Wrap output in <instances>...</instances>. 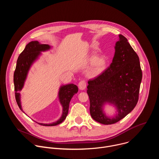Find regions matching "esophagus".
Listing matches in <instances>:
<instances>
[{
    "label": "esophagus",
    "mask_w": 159,
    "mask_h": 159,
    "mask_svg": "<svg viewBox=\"0 0 159 159\" xmlns=\"http://www.w3.org/2000/svg\"><path fill=\"white\" fill-rule=\"evenodd\" d=\"M79 88L80 90H84L86 88V82L85 80H81L79 83Z\"/></svg>",
    "instance_id": "obj_1"
}]
</instances>
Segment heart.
<instances>
[{"label": "heart", "mask_w": 159, "mask_h": 159, "mask_svg": "<svg viewBox=\"0 0 159 159\" xmlns=\"http://www.w3.org/2000/svg\"><path fill=\"white\" fill-rule=\"evenodd\" d=\"M88 63L91 65L89 69V74L96 77L102 74L106 70L108 65V60L105 56L98 57L96 54H92L88 58Z\"/></svg>", "instance_id": "obj_1"}]
</instances>
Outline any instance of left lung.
Here are the masks:
<instances>
[{
  "label": "left lung",
  "instance_id": "obj_1",
  "mask_svg": "<svg viewBox=\"0 0 159 159\" xmlns=\"http://www.w3.org/2000/svg\"><path fill=\"white\" fill-rule=\"evenodd\" d=\"M115 53L108 69L93 80L88 81L90 114L97 122L103 125L114 124L134 108L139 100L142 79L139 57L123 35L115 44ZM107 103L117 111L108 117L103 111Z\"/></svg>",
  "mask_w": 159,
  "mask_h": 159
}]
</instances>
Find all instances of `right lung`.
<instances>
[{
  "mask_svg": "<svg viewBox=\"0 0 159 159\" xmlns=\"http://www.w3.org/2000/svg\"><path fill=\"white\" fill-rule=\"evenodd\" d=\"M51 46L46 44H41L38 41L30 42L19 55L17 60L16 70L14 74V84L15 90V97L17 104L20 109L24 112L22 109L20 102V94L19 91L23 88L25 82L27 78L29 70L32 65L39 58L42 52H46L51 48ZM78 87L74 84L62 85L60 86L58 91V99L60 104L62 106V115L60 118L56 122L50 124L37 123L43 126H52L62 123L66 118L71 99L74 94L78 92Z\"/></svg>",
  "mask_w": 159,
  "mask_h": 159,
  "instance_id": "1",
  "label": "right lung"
}]
</instances>
